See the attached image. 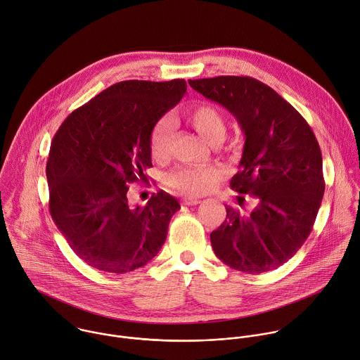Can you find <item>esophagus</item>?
I'll list each match as a JSON object with an SVG mask.
<instances>
[{
    "mask_svg": "<svg viewBox=\"0 0 360 360\" xmlns=\"http://www.w3.org/2000/svg\"><path fill=\"white\" fill-rule=\"evenodd\" d=\"M182 203L186 205V206H193V205L200 203V199H196V198H184V199H182Z\"/></svg>",
    "mask_w": 360,
    "mask_h": 360,
    "instance_id": "1",
    "label": "esophagus"
}]
</instances>
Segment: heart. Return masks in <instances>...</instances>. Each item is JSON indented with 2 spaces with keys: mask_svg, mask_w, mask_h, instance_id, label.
Wrapping results in <instances>:
<instances>
[{
  "mask_svg": "<svg viewBox=\"0 0 360 360\" xmlns=\"http://www.w3.org/2000/svg\"><path fill=\"white\" fill-rule=\"evenodd\" d=\"M191 126L207 141L213 143L216 139L224 136V122L220 112L209 104H198L186 112ZM172 137V127L167 120H161L153 130L150 140L151 157L157 162H165L169 155V143ZM223 172L212 165L179 167L168 178L169 185L188 195L199 196L212 191L221 179Z\"/></svg>",
  "mask_w": 360,
  "mask_h": 360,
  "instance_id": "b5f03b06",
  "label": "heart"
}]
</instances>
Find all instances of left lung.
<instances>
[{
    "mask_svg": "<svg viewBox=\"0 0 360 360\" xmlns=\"http://www.w3.org/2000/svg\"><path fill=\"white\" fill-rule=\"evenodd\" d=\"M193 90L227 108L245 133L230 186L253 199L243 213L226 206L210 233L214 255L233 270L271 271L287 263L312 231L325 182L319 144L304 117L270 86L249 76L189 80ZM243 206V196H238Z\"/></svg>",
    "mask_w": 360,
    "mask_h": 360,
    "instance_id": "1",
    "label": "left lung"
}]
</instances>
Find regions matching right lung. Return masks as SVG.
Returning <instances> with one entry per match:
<instances>
[{"label": "right lung", "mask_w": 360, "mask_h": 360, "mask_svg": "<svg viewBox=\"0 0 360 360\" xmlns=\"http://www.w3.org/2000/svg\"><path fill=\"white\" fill-rule=\"evenodd\" d=\"M186 93V82H118L76 108L56 131L46 162L51 216L90 267L134 271L161 250L178 200L160 191L144 207L127 199L148 182L150 140L158 120Z\"/></svg>", "instance_id": "1"}]
</instances>
